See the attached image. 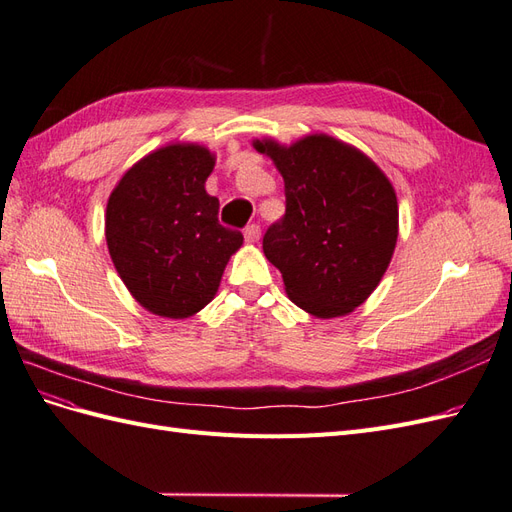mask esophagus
Here are the masks:
<instances>
[{
  "mask_svg": "<svg viewBox=\"0 0 512 512\" xmlns=\"http://www.w3.org/2000/svg\"><path fill=\"white\" fill-rule=\"evenodd\" d=\"M243 237L247 243H256L260 239V226L258 224H250L243 230Z\"/></svg>",
  "mask_w": 512,
  "mask_h": 512,
  "instance_id": "obj_1",
  "label": "esophagus"
}]
</instances>
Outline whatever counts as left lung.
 Here are the masks:
<instances>
[{"label":"left lung","mask_w":512,"mask_h":512,"mask_svg":"<svg viewBox=\"0 0 512 512\" xmlns=\"http://www.w3.org/2000/svg\"><path fill=\"white\" fill-rule=\"evenodd\" d=\"M284 177L286 213L262 250L294 305L316 318L354 312L380 284L399 232L391 181L363 151L327 134L254 141Z\"/></svg>","instance_id":"8db88e82"}]
</instances>
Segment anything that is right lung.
Returning a JSON list of instances; mask_svg holds the SVG:
<instances>
[{
    "label": "right lung",
    "mask_w": 512,
    "mask_h": 512,
    "mask_svg": "<svg viewBox=\"0 0 512 512\" xmlns=\"http://www.w3.org/2000/svg\"><path fill=\"white\" fill-rule=\"evenodd\" d=\"M213 153L196 143L151 151L108 196L104 232L113 265L147 312L188 318L220 288L243 235L218 220L220 200L205 181Z\"/></svg>",
    "instance_id": "add662e5"
}]
</instances>
